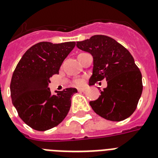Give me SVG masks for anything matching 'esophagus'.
I'll use <instances>...</instances> for the list:
<instances>
[{
  "label": "esophagus",
  "instance_id": "1",
  "mask_svg": "<svg viewBox=\"0 0 158 158\" xmlns=\"http://www.w3.org/2000/svg\"><path fill=\"white\" fill-rule=\"evenodd\" d=\"M86 90H87L86 87H79V88H78V91H85Z\"/></svg>",
  "mask_w": 158,
  "mask_h": 158
}]
</instances>
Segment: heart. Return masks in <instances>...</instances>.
<instances>
[{
    "mask_svg": "<svg viewBox=\"0 0 158 158\" xmlns=\"http://www.w3.org/2000/svg\"><path fill=\"white\" fill-rule=\"evenodd\" d=\"M75 83L76 85H82L83 84V80L82 79H77L75 81Z\"/></svg>",
    "mask_w": 158,
    "mask_h": 158,
    "instance_id": "heart-1",
    "label": "heart"
}]
</instances>
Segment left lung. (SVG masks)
<instances>
[{
    "label": "left lung",
    "mask_w": 158,
    "mask_h": 158,
    "mask_svg": "<svg viewBox=\"0 0 158 158\" xmlns=\"http://www.w3.org/2000/svg\"><path fill=\"white\" fill-rule=\"evenodd\" d=\"M77 47L93 56L90 85L106 79L108 86L99 97L90 101L96 114L106 120L121 121L136 110L142 93V75L125 47L105 35H94L77 42Z\"/></svg>",
    "instance_id": "1"
}]
</instances>
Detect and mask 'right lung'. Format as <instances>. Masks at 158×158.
<instances>
[{"label":"right lung","instance_id":"right-lung-1","mask_svg":"<svg viewBox=\"0 0 158 158\" xmlns=\"http://www.w3.org/2000/svg\"><path fill=\"white\" fill-rule=\"evenodd\" d=\"M75 46V42H38L27 50L17 65L10 83L12 102L30 128L48 130L67 116L77 89L68 87L51 95L48 84Z\"/></svg>","mask_w":158,"mask_h":158}]
</instances>
